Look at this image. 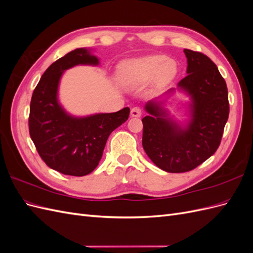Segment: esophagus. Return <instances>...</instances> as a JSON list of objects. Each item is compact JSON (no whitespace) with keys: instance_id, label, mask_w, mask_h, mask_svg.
Wrapping results in <instances>:
<instances>
[{"instance_id":"esophagus-1","label":"esophagus","mask_w":253,"mask_h":253,"mask_svg":"<svg viewBox=\"0 0 253 253\" xmlns=\"http://www.w3.org/2000/svg\"><path fill=\"white\" fill-rule=\"evenodd\" d=\"M131 116L132 117H140L141 116V109L140 108H133L131 110Z\"/></svg>"}]
</instances>
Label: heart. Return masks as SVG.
Returning <instances> with one entry per match:
<instances>
[{
	"label": "heart",
	"mask_w": 253,
	"mask_h": 253,
	"mask_svg": "<svg viewBox=\"0 0 253 253\" xmlns=\"http://www.w3.org/2000/svg\"><path fill=\"white\" fill-rule=\"evenodd\" d=\"M177 74V63L165 55H152L121 62L116 79L122 87H136L154 79L158 85L170 82Z\"/></svg>",
	"instance_id": "b5f03b06"
}]
</instances>
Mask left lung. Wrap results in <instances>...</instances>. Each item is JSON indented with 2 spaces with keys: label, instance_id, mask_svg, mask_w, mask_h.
<instances>
[{
  "label": "left lung",
  "instance_id": "obj_1",
  "mask_svg": "<svg viewBox=\"0 0 253 253\" xmlns=\"http://www.w3.org/2000/svg\"><path fill=\"white\" fill-rule=\"evenodd\" d=\"M187 76L177 89L189 98L185 122L176 121L165 108L175 88L162 99L145 103L149 114L142 118V147L159 169L182 173L195 169L212 156L221 140L229 116L228 89L216 65L204 53L183 49Z\"/></svg>",
  "mask_w": 253,
  "mask_h": 253
}]
</instances>
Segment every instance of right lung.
<instances>
[{"label": "right lung", "mask_w": 253, "mask_h": 253, "mask_svg": "<svg viewBox=\"0 0 253 253\" xmlns=\"http://www.w3.org/2000/svg\"><path fill=\"white\" fill-rule=\"evenodd\" d=\"M91 49L76 48L53 62L36 86L29 111V134L41 158L64 175L93 172L111 133L127 120L129 109L77 117L60 104L58 90L63 73L77 65H99Z\"/></svg>", "instance_id": "right-lung-1"}]
</instances>
